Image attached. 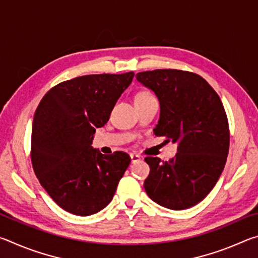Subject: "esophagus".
<instances>
[{
    "label": "esophagus",
    "instance_id": "34e87169",
    "mask_svg": "<svg viewBox=\"0 0 258 258\" xmlns=\"http://www.w3.org/2000/svg\"><path fill=\"white\" fill-rule=\"evenodd\" d=\"M130 156H131V160H132V163H137V161L141 160V157L137 154H131Z\"/></svg>",
    "mask_w": 258,
    "mask_h": 258
}]
</instances>
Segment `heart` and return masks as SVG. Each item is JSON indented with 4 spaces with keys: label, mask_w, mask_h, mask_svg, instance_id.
<instances>
[{
    "label": "heart",
    "mask_w": 258,
    "mask_h": 258,
    "mask_svg": "<svg viewBox=\"0 0 258 258\" xmlns=\"http://www.w3.org/2000/svg\"><path fill=\"white\" fill-rule=\"evenodd\" d=\"M152 94L149 92H140L137 94V97H135V101H138V100H143V99H148V98H151Z\"/></svg>",
    "instance_id": "1"
}]
</instances>
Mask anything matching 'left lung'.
I'll return each instance as SVG.
<instances>
[{"instance_id": "left-lung-1", "label": "left lung", "mask_w": 258, "mask_h": 258, "mask_svg": "<svg viewBox=\"0 0 258 258\" xmlns=\"http://www.w3.org/2000/svg\"><path fill=\"white\" fill-rule=\"evenodd\" d=\"M160 103L157 137L177 142V154L167 161L147 157L148 196L160 206L181 211L206 197L216 184L229 154L230 132L223 103L202 76L177 69L137 74Z\"/></svg>"}]
</instances>
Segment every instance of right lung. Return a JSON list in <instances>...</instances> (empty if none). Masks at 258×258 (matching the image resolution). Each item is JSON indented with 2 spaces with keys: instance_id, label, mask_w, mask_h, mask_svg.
Segmentation results:
<instances>
[{
  "instance_id": "obj_1",
  "label": "right lung",
  "mask_w": 258,
  "mask_h": 258,
  "mask_svg": "<svg viewBox=\"0 0 258 258\" xmlns=\"http://www.w3.org/2000/svg\"><path fill=\"white\" fill-rule=\"evenodd\" d=\"M134 73L85 75L60 83L35 111L32 164L54 203L78 216H89L111 202L131 163L123 151L102 155L93 149L95 128L102 127Z\"/></svg>"
}]
</instances>
